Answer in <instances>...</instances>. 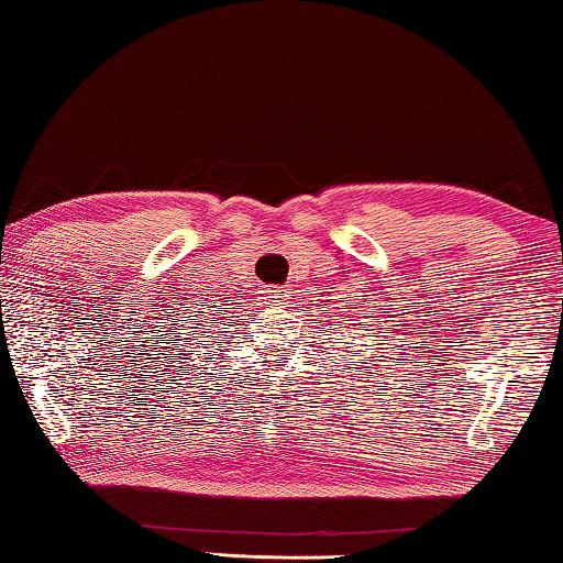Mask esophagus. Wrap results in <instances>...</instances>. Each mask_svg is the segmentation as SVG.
<instances>
[{
    "label": "esophagus",
    "mask_w": 563,
    "mask_h": 563,
    "mask_svg": "<svg viewBox=\"0 0 563 563\" xmlns=\"http://www.w3.org/2000/svg\"><path fill=\"white\" fill-rule=\"evenodd\" d=\"M265 298L273 302V306H283L285 302V290L280 288V285H271V288L265 290Z\"/></svg>",
    "instance_id": "obj_1"
}]
</instances>
